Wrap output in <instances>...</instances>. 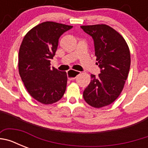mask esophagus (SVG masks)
<instances>
[{
	"mask_svg": "<svg viewBox=\"0 0 148 148\" xmlns=\"http://www.w3.org/2000/svg\"><path fill=\"white\" fill-rule=\"evenodd\" d=\"M80 74V72L76 71V70H70L67 71V77L70 80H73L75 79L78 75Z\"/></svg>",
	"mask_w": 148,
	"mask_h": 148,
	"instance_id": "esophagus-1",
	"label": "esophagus"
}]
</instances>
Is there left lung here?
<instances>
[{
  "instance_id": "left-lung-1",
  "label": "left lung",
  "mask_w": 148,
  "mask_h": 148,
  "mask_svg": "<svg viewBox=\"0 0 148 148\" xmlns=\"http://www.w3.org/2000/svg\"><path fill=\"white\" fill-rule=\"evenodd\" d=\"M92 38L96 64L100 68L98 76L92 80L83 92L86 102L100 108L113 103L121 92L130 66L129 47L124 38L105 24L82 26Z\"/></svg>"
}]
</instances>
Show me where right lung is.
Returning <instances> with one entry per match:
<instances>
[{
    "label": "right lung",
    "mask_w": 148,
    "mask_h": 148,
    "mask_svg": "<svg viewBox=\"0 0 148 148\" xmlns=\"http://www.w3.org/2000/svg\"><path fill=\"white\" fill-rule=\"evenodd\" d=\"M73 28L56 22L41 23L24 36L18 54V70L22 82L33 99L44 104L59 101L67 83L66 72L50 67L58 39Z\"/></svg>",
    "instance_id": "obj_1"
}]
</instances>
